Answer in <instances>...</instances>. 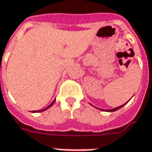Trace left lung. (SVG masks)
Here are the masks:
<instances>
[{"instance_id": "left-lung-1", "label": "left lung", "mask_w": 152, "mask_h": 152, "mask_svg": "<svg viewBox=\"0 0 152 152\" xmlns=\"http://www.w3.org/2000/svg\"><path fill=\"white\" fill-rule=\"evenodd\" d=\"M128 102H129V101H128ZM127 102H125L124 104L120 106V107H115V108H113V109H110V110H105V111H106V112H115V111H117L118 109H120V108H121L122 107H124V106L125 105V104H126ZM98 109H99V108H98ZM102 111H104V110H102Z\"/></svg>"}]
</instances>
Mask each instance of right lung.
<instances>
[{"label":"right lung","instance_id":"add662e5","mask_svg":"<svg viewBox=\"0 0 152 152\" xmlns=\"http://www.w3.org/2000/svg\"><path fill=\"white\" fill-rule=\"evenodd\" d=\"M54 102H55V100H53V102H51L50 105L48 106L47 107H45V109H42V110H39V111H32V112H44V111H45V110H47V109H48V108H50V107H52L53 103H54Z\"/></svg>","mask_w":152,"mask_h":152}]
</instances>
